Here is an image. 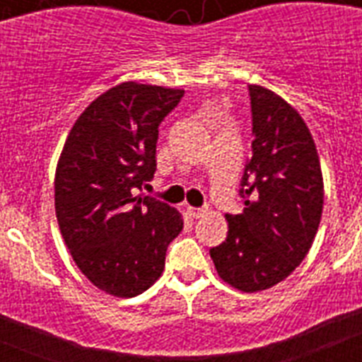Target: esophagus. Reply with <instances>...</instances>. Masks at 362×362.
Segmentation results:
<instances>
[{
	"instance_id": "1",
	"label": "esophagus",
	"mask_w": 362,
	"mask_h": 362,
	"mask_svg": "<svg viewBox=\"0 0 362 362\" xmlns=\"http://www.w3.org/2000/svg\"><path fill=\"white\" fill-rule=\"evenodd\" d=\"M204 212H206L204 209H194V206H188L187 209V214L192 217V219H199Z\"/></svg>"
}]
</instances>
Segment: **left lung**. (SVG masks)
Masks as SVG:
<instances>
[{"mask_svg":"<svg viewBox=\"0 0 362 362\" xmlns=\"http://www.w3.org/2000/svg\"><path fill=\"white\" fill-rule=\"evenodd\" d=\"M252 158L241 179V214H226L228 235L210 248L216 270L241 292L272 288L306 257L321 223V163L308 127L281 95L248 85Z\"/></svg>","mask_w":362,"mask_h":362,"instance_id":"obj_1","label":"left lung"}]
</instances>
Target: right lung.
Segmentation results:
<instances>
[{"mask_svg": "<svg viewBox=\"0 0 362 362\" xmlns=\"http://www.w3.org/2000/svg\"><path fill=\"white\" fill-rule=\"evenodd\" d=\"M183 94L136 81L112 86L83 110L57 161L54 199L65 245L86 279L110 296L148 290L183 230L170 204L136 196L156 172L159 124Z\"/></svg>", "mask_w": 362, "mask_h": 362, "instance_id": "right-lung-1", "label": "right lung"}]
</instances>
